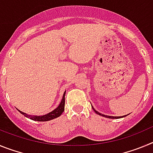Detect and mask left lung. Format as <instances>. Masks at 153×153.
I'll return each instance as SVG.
<instances>
[{"label":"left lung","instance_id":"obj_1","mask_svg":"<svg viewBox=\"0 0 153 153\" xmlns=\"http://www.w3.org/2000/svg\"><path fill=\"white\" fill-rule=\"evenodd\" d=\"M92 108H93V110H94V111H95V113H97V114L100 115V116H102V117H106V118H109V119H120V118H123V117H126V116H127V115H125V116H123V117H111V116H106V115L101 114V113H99V112L97 111V110H96V109L93 107V106H92Z\"/></svg>","mask_w":153,"mask_h":153}]
</instances>
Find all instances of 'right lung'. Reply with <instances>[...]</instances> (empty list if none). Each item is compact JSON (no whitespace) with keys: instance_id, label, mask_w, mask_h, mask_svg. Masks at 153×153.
Listing matches in <instances>:
<instances>
[{"instance_id":"obj_1","label":"right lung","mask_w":153,"mask_h":153,"mask_svg":"<svg viewBox=\"0 0 153 153\" xmlns=\"http://www.w3.org/2000/svg\"><path fill=\"white\" fill-rule=\"evenodd\" d=\"M65 93L66 91L64 92L63 96V99H62L61 102H60V105L57 106V108L53 110L51 113H47L46 115H43V116H30V115H27L26 113H23V112L18 110L21 114L24 115V117L30 118V120H34V121H39V122H44V121H49V120H53L55 118H57L63 113L64 111V106H65Z\"/></svg>"}]
</instances>
